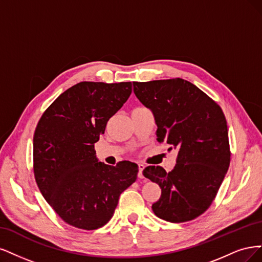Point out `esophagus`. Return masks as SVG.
<instances>
[{"label": "esophagus", "mask_w": 262, "mask_h": 262, "mask_svg": "<svg viewBox=\"0 0 262 262\" xmlns=\"http://www.w3.org/2000/svg\"><path fill=\"white\" fill-rule=\"evenodd\" d=\"M143 168H145V166H143V164H138V177L139 179H143V174H142V171Z\"/></svg>", "instance_id": "1"}]
</instances>
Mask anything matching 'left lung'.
<instances>
[{
  "label": "left lung",
  "instance_id": "left-lung-1",
  "mask_svg": "<svg viewBox=\"0 0 262 262\" xmlns=\"http://www.w3.org/2000/svg\"><path fill=\"white\" fill-rule=\"evenodd\" d=\"M134 92L155 114L157 140L177 149L166 173L147 166L142 174L161 188L152 205L157 216L181 223L193 220L212 204L229 170L231 151L224 113L215 101L182 78L134 81Z\"/></svg>",
  "mask_w": 262,
  "mask_h": 262
}]
</instances>
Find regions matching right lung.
<instances>
[{
    "label": "right lung",
    "mask_w": 262,
    "mask_h": 262,
    "mask_svg": "<svg viewBox=\"0 0 262 262\" xmlns=\"http://www.w3.org/2000/svg\"><path fill=\"white\" fill-rule=\"evenodd\" d=\"M132 94V82L81 81L42 114L33 135V173L48 204L64 222L97 230L113 216L138 165L99 162L95 143Z\"/></svg>",
    "instance_id": "right-lung-1"
}]
</instances>
